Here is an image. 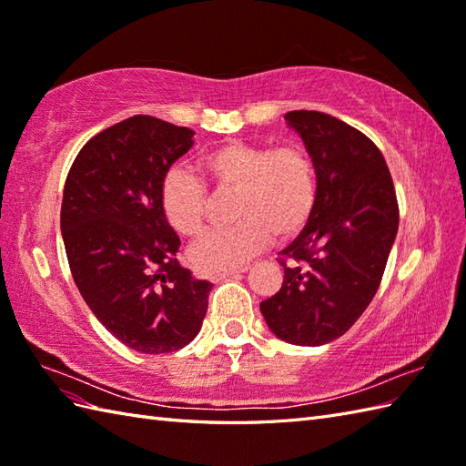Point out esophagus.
I'll return each mask as SVG.
<instances>
[{
    "label": "esophagus",
    "mask_w": 466,
    "mask_h": 466,
    "mask_svg": "<svg viewBox=\"0 0 466 466\" xmlns=\"http://www.w3.org/2000/svg\"><path fill=\"white\" fill-rule=\"evenodd\" d=\"M248 268H238V269H226V272H218V274H212L210 276V279L212 282H220V279H224V278H232V276H238V274H242V272H246Z\"/></svg>",
    "instance_id": "34e87169"
}]
</instances>
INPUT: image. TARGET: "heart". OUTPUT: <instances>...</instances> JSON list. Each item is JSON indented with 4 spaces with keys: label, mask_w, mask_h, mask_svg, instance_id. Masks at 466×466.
Here are the masks:
<instances>
[{
    "label": "heart",
    "mask_w": 466,
    "mask_h": 466,
    "mask_svg": "<svg viewBox=\"0 0 466 466\" xmlns=\"http://www.w3.org/2000/svg\"><path fill=\"white\" fill-rule=\"evenodd\" d=\"M200 170L218 190H240L234 208L240 224L190 248V262L200 272L244 268L274 234L286 240L304 230L316 208V162L301 147L228 140L202 157ZM160 208L178 234L197 238L207 224V187L194 172L172 167L160 184Z\"/></svg>",
    "instance_id": "b5f03b06"
}]
</instances>
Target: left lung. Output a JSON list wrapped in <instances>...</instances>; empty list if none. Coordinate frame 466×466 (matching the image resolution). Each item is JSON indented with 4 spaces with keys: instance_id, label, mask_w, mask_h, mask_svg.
Masks as SVG:
<instances>
[{
    "instance_id": "obj_1",
    "label": "left lung",
    "mask_w": 466,
    "mask_h": 466,
    "mask_svg": "<svg viewBox=\"0 0 466 466\" xmlns=\"http://www.w3.org/2000/svg\"><path fill=\"white\" fill-rule=\"evenodd\" d=\"M286 123L316 162L318 202L284 258V284L259 311L276 338L294 345L341 338L371 304L399 228L387 162L370 138L318 111H289Z\"/></svg>"
}]
</instances>
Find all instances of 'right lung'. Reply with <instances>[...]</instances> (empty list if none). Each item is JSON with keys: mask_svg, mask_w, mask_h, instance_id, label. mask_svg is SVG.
Instances as JSON below:
<instances>
[{"mask_svg": "<svg viewBox=\"0 0 466 466\" xmlns=\"http://www.w3.org/2000/svg\"><path fill=\"white\" fill-rule=\"evenodd\" d=\"M194 131L135 115L86 143L65 180L61 234L85 304L127 348L170 353L197 338L212 284L177 259L160 184Z\"/></svg>", "mask_w": 466, "mask_h": 466, "instance_id": "obj_1", "label": "right lung"}]
</instances>
